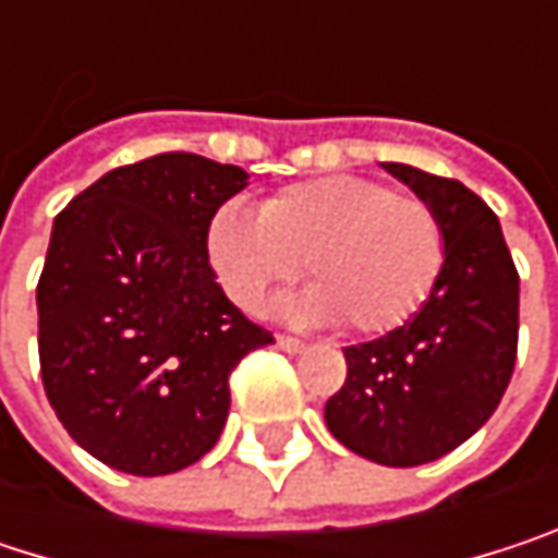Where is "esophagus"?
I'll return each instance as SVG.
<instances>
[{
  "instance_id": "obj_1",
  "label": "esophagus",
  "mask_w": 558,
  "mask_h": 558,
  "mask_svg": "<svg viewBox=\"0 0 558 558\" xmlns=\"http://www.w3.org/2000/svg\"><path fill=\"white\" fill-rule=\"evenodd\" d=\"M278 349L296 355V352H306V342H303V339H293V336H278Z\"/></svg>"
}]
</instances>
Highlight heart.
<instances>
[{"label":"heart","mask_w":558,"mask_h":558,"mask_svg":"<svg viewBox=\"0 0 558 558\" xmlns=\"http://www.w3.org/2000/svg\"><path fill=\"white\" fill-rule=\"evenodd\" d=\"M206 252L242 310H258L306 262L313 283L283 303L287 316H339L355 332H388L429 296L446 242L423 199L365 177H319L283 186L262 213L226 203L209 222Z\"/></svg>","instance_id":"1"}]
</instances>
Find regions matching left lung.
Segmentation results:
<instances>
[{"label":"left lung","instance_id":"1","mask_svg":"<svg viewBox=\"0 0 558 558\" xmlns=\"http://www.w3.org/2000/svg\"><path fill=\"white\" fill-rule=\"evenodd\" d=\"M381 168L436 213L446 255L403 326L345 349L349 378L326 400V426L355 456L410 469L442 459L498 410L517 359L520 278L482 196L410 165Z\"/></svg>","mask_w":558,"mask_h":558}]
</instances>
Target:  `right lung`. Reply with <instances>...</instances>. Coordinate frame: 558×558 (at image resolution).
Wrapping results in <instances>:
<instances>
[{
    "label": "right lung",
    "instance_id": "right-lung-1",
    "mask_svg": "<svg viewBox=\"0 0 558 558\" xmlns=\"http://www.w3.org/2000/svg\"><path fill=\"white\" fill-rule=\"evenodd\" d=\"M248 173L173 151L102 173L54 219L38 280L41 381L63 429L125 475L203 459L229 375L275 342L222 293L206 255L216 209Z\"/></svg>",
    "mask_w": 558,
    "mask_h": 558
}]
</instances>
